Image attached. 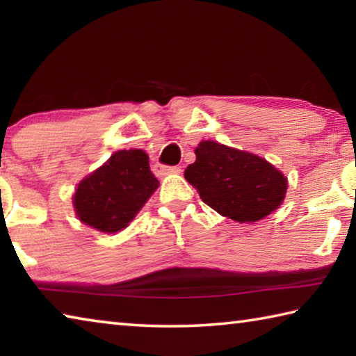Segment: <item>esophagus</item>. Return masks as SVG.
I'll use <instances>...</instances> for the list:
<instances>
[{
	"mask_svg": "<svg viewBox=\"0 0 356 356\" xmlns=\"http://www.w3.org/2000/svg\"><path fill=\"white\" fill-rule=\"evenodd\" d=\"M152 168L156 174H177V172H180V166H165L161 163H155Z\"/></svg>",
	"mask_w": 356,
	"mask_h": 356,
	"instance_id": "1",
	"label": "esophagus"
}]
</instances>
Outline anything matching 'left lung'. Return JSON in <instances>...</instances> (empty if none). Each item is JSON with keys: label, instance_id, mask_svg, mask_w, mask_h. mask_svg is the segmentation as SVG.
Segmentation results:
<instances>
[{"label": "left lung", "instance_id": "obj_1", "mask_svg": "<svg viewBox=\"0 0 356 356\" xmlns=\"http://www.w3.org/2000/svg\"><path fill=\"white\" fill-rule=\"evenodd\" d=\"M195 154L185 179L220 215L252 222L281 206L287 179L261 156L215 141H202Z\"/></svg>", "mask_w": 356, "mask_h": 356}]
</instances>
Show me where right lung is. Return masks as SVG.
Wrapping results in <instances>:
<instances>
[{"instance_id": "1", "label": "right lung", "mask_w": 356, "mask_h": 356, "mask_svg": "<svg viewBox=\"0 0 356 356\" xmlns=\"http://www.w3.org/2000/svg\"><path fill=\"white\" fill-rule=\"evenodd\" d=\"M156 186L159 180L149 170L146 152L118 150L78 185L75 212L84 225L102 232H118L129 226Z\"/></svg>"}]
</instances>
